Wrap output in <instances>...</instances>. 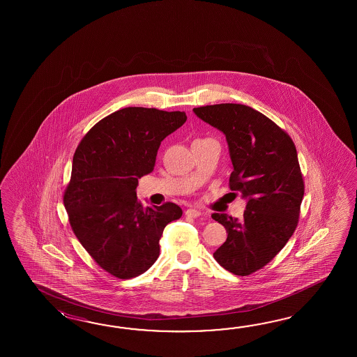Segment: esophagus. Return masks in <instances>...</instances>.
Returning a JSON list of instances; mask_svg holds the SVG:
<instances>
[{
    "mask_svg": "<svg viewBox=\"0 0 357 357\" xmlns=\"http://www.w3.org/2000/svg\"><path fill=\"white\" fill-rule=\"evenodd\" d=\"M185 214H186L188 217H190V218H197V217L202 215V212L197 211V209H186Z\"/></svg>",
    "mask_w": 357,
    "mask_h": 357,
    "instance_id": "34e87169",
    "label": "esophagus"
}]
</instances>
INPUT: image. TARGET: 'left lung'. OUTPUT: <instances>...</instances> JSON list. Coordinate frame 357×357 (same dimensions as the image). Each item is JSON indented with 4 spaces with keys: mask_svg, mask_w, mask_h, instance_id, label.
<instances>
[{
    "mask_svg": "<svg viewBox=\"0 0 357 357\" xmlns=\"http://www.w3.org/2000/svg\"><path fill=\"white\" fill-rule=\"evenodd\" d=\"M192 111L225 134L234 167L229 188L246 199L241 220L212 214L228 234L213 257L228 272L249 275L268 264L296 229L303 197L296 146L251 107L222 103Z\"/></svg>",
    "mask_w": 357,
    "mask_h": 357,
    "instance_id": "left-lung-1",
    "label": "left lung"
}]
</instances>
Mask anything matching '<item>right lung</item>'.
<instances>
[{"instance_id":"right-lung-1","label":"right lung","mask_w":357,"mask_h":357,"mask_svg":"<svg viewBox=\"0 0 357 357\" xmlns=\"http://www.w3.org/2000/svg\"><path fill=\"white\" fill-rule=\"evenodd\" d=\"M186 114L126 107L97 122L73 158L63 204L77 240L100 268L121 280L144 273L160 257V238L182 209L137 202V180L154 169L160 142Z\"/></svg>"}]
</instances>
